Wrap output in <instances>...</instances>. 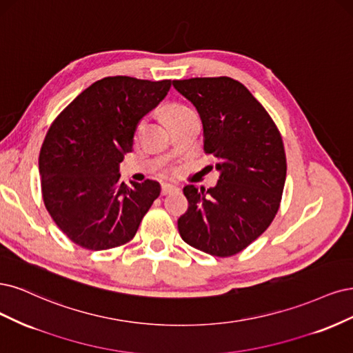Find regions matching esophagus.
Returning <instances> with one entry per match:
<instances>
[{
    "mask_svg": "<svg viewBox=\"0 0 353 353\" xmlns=\"http://www.w3.org/2000/svg\"><path fill=\"white\" fill-rule=\"evenodd\" d=\"M174 190H177V188H176L174 185L164 183V185L161 186V195H168V193H172V192H174Z\"/></svg>",
    "mask_w": 353,
    "mask_h": 353,
    "instance_id": "34e87169",
    "label": "esophagus"
}]
</instances>
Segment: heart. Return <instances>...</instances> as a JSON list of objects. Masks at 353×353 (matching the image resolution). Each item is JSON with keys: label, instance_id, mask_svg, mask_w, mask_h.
I'll return each mask as SVG.
<instances>
[{"label": "heart", "instance_id": "heart-1", "mask_svg": "<svg viewBox=\"0 0 353 353\" xmlns=\"http://www.w3.org/2000/svg\"><path fill=\"white\" fill-rule=\"evenodd\" d=\"M186 111H189L188 107L179 105V104H172V105H168V107L164 110L163 117H164V120H170V119H173V117H176V116H179V114H183V112H186Z\"/></svg>", "mask_w": 353, "mask_h": 353}]
</instances>
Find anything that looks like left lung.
Masks as SVG:
<instances>
[{
    "instance_id": "8db88e82",
    "label": "left lung",
    "mask_w": 353,
    "mask_h": 353,
    "mask_svg": "<svg viewBox=\"0 0 353 353\" xmlns=\"http://www.w3.org/2000/svg\"><path fill=\"white\" fill-rule=\"evenodd\" d=\"M173 86L195 105L203 151L217 158V185L183 188L189 208L177 220L183 241L214 256H232L274 220L286 181L277 126L255 97L232 77H193Z\"/></svg>"
}]
</instances>
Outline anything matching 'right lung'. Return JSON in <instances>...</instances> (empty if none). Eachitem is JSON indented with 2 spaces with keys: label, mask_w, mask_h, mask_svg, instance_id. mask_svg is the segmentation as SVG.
Listing matches in <instances>:
<instances>
[{
  "label": "right lung",
  "mask_w": 353,
  "mask_h": 353,
  "mask_svg": "<svg viewBox=\"0 0 353 353\" xmlns=\"http://www.w3.org/2000/svg\"><path fill=\"white\" fill-rule=\"evenodd\" d=\"M172 81L104 77L57 117L39 152L45 208L76 245L104 251L132 241L160 196L155 180H120L139 121L168 94Z\"/></svg>",
  "instance_id": "right-lung-1"
}]
</instances>
